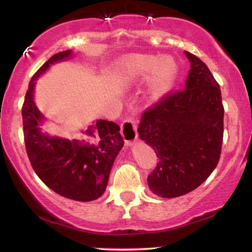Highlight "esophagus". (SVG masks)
Segmentation results:
<instances>
[{"label": "esophagus", "instance_id": "esophagus-1", "mask_svg": "<svg viewBox=\"0 0 252 252\" xmlns=\"http://www.w3.org/2000/svg\"><path fill=\"white\" fill-rule=\"evenodd\" d=\"M121 134L124 137L126 146H130L137 138V126L134 117H126L121 126Z\"/></svg>", "mask_w": 252, "mask_h": 252}]
</instances>
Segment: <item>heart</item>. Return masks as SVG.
Returning a JSON list of instances; mask_svg holds the SVG:
<instances>
[{"label":"heart","mask_w":252,"mask_h":252,"mask_svg":"<svg viewBox=\"0 0 252 252\" xmlns=\"http://www.w3.org/2000/svg\"><path fill=\"white\" fill-rule=\"evenodd\" d=\"M178 66L172 59L155 56H135L128 59L124 77L129 82H141L152 77L149 91L153 98H161L174 85Z\"/></svg>","instance_id":"obj_1"}]
</instances>
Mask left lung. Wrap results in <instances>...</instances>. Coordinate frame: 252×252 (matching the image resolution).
Here are the masks:
<instances>
[{"mask_svg":"<svg viewBox=\"0 0 252 252\" xmlns=\"http://www.w3.org/2000/svg\"><path fill=\"white\" fill-rule=\"evenodd\" d=\"M190 70L184 90L168 92L143 111L138 134L155 150L158 162L148 186L162 198L192 192L220 158L224 106L219 84L206 65L189 52Z\"/></svg>","mask_w":252,"mask_h":252,"instance_id":"left-lung-1","label":"left lung"}]
</instances>
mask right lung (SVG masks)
I'll return each instance as SVG.
<instances>
[{"mask_svg": "<svg viewBox=\"0 0 252 252\" xmlns=\"http://www.w3.org/2000/svg\"><path fill=\"white\" fill-rule=\"evenodd\" d=\"M70 56L71 51L54 54L32 78L22 105L25 144L32 167L46 186L72 200L91 201L105 192L110 170L124 144L120 126L99 120L79 138L52 137L40 128L43 117L33 100L36 78L51 63Z\"/></svg>", "mask_w": 252, "mask_h": 252, "instance_id": "add662e5", "label": "right lung"}]
</instances>
